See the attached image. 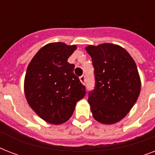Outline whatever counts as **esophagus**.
Segmentation results:
<instances>
[{
  "instance_id": "1",
  "label": "esophagus",
  "mask_w": 155,
  "mask_h": 155,
  "mask_svg": "<svg viewBox=\"0 0 155 155\" xmlns=\"http://www.w3.org/2000/svg\"><path fill=\"white\" fill-rule=\"evenodd\" d=\"M80 82L82 83L83 84H85V80H86V79H85L84 75H82V76H80Z\"/></svg>"
}]
</instances>
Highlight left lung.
I'll list each match as a JSON object with an SVG mask.
<instances>
[{"mask_svg": "<svg viewBox=\"0 0 155 155\" xmlns=\"http://www.w3.org/2000/svg\"><path fill=\"white\" fill-rule=\"evenodd\" d=\"M94 67L96 86L89 93L88 103L98 122L112 125L127 115L137 101L141 79L137 66L127 51L118 45H88Z\"/></svg>", "mask_w": 155, "mask_h": 155, "instance_id": "obj_1", "label": "left lung"}]
</instances>
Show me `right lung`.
<instances>
[{
    "label": "right lung",
    "mask_w": 155,
    "mask_h": 155,
    "mask_svg": "<svg viewBox=\"0 0 155 155\" xmlns=\"http://www.w3.org/2000/svg\"><path fill=\"white\" fill-rule=\"evenodd\" d=\"M75 45L51 42L36 53L28 65L24 92L29 105L39 117L52 125L69 120L75 105L85 96V87L68 62Z\"/></svg>",
    "instance_id": "add662e5"
}]
</instances>
